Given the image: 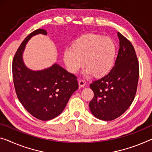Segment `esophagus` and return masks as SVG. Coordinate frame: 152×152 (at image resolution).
I'll return each mask as SVG.
<instances>
[{
    "mask_svg": "<svg viewBox=\"0 0 152 152\" xmlns=\"http://www.w3.org/2000/svg\"><path fill=\"white\" fill-rule=\"evenodd\" d=\"M86 83L85 82V81L82 80V79H80V80H79V86H80L81 88H83L84 86H86Z\"/></svg>",
    "mask_w": 152,
    "mask_h": 152,
    "instance_id": "esophagus-1",
    "label": "esophagus"
}]
</instances>
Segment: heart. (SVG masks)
<instances>
[{
  "mask_svg": "<svg viewBox=\"0 0 152 152\" xmlns=\"http://www.w3.org/2000/svg\"><path fill=\"white\" fill-rule=\"evenodd\" d=\"M115 42L109 37L95 33L83 34L75 41L71 49L65 50L63 60L68 71L76 73L84 66L86 73L97 77L104 76L115 64Z\"/></svg>",
  "mask_w": 152,
  "mask_h": 152,
  "instance_id": "b5f03b06",
  "label": "heart"
}]
</instances>
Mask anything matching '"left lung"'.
<instances>
[{"label":"left lung","mask_w":152,"mask_h":152,"mask_svg":"<svg viewBox=\"0 0 152 152\" xmlns=\"http://www.w3.org/2000/svg\"><path fill=\"white\" fill-rule=\"evenodd\" d=\"M119 51L111 71L90 84L94 98L89 106L99 120L111 121L122 115L134 100L138 84L139 67L132 43L120 32Z\"/></svg>","instance_id":"1"}]
</instances>
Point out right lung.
Instances as JSON below:
<instances>
[{"label": "right lung", "mask_w": 152, "mask_h": 152, "mask_svg": "<svg viewBox=\"0 0 152 152\" xmlns=\"http://www.w3.org/2000/svg\"><path fill=\"white\" fill-rule=\"evenodd\" d=\"M39 34H48L45 30L37 29L23 41L13 58L12 72L21 104L34 118L48 121L62 113L79 86L76 77L57 63L39 71L26 66L23 60L26 45L32 37Z\"/></svg>", "instance_id": "obj_1"}]
</instances>
